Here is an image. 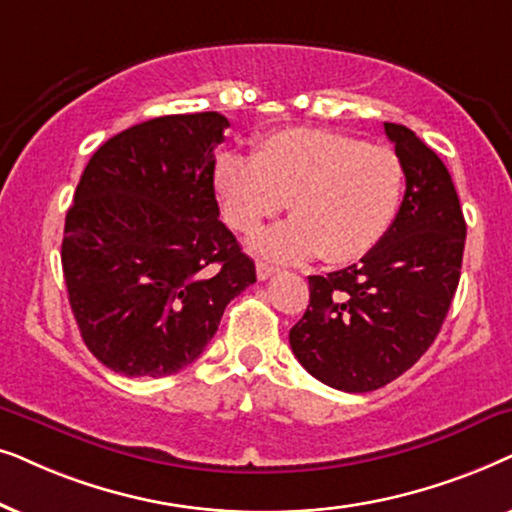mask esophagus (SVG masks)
I'll return each mask as SVG.
<instances>
[{
	"instance_id": "34e87169",
	"label": "esophagus",
	"mask_w": 512,
	"mask_h": 512,
	"mask_svg": "<svg viewBox=\"0 0 512 512\" xmlns=\"http://www.w3.org/2000/svg\"><path fill=\"white\" fill-rule=\"evenodd\" d=\"M276 267H271V264H267V262H257V278H260V281H267V278H271L276 274Z\"/></svg>"
}]
</instances>
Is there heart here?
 I'll return each mask as SVG.
<instances>
[{"label": "heart", "mask_w": 512, "mask_h": 512, "mask_svg": "<svg viewBox=\"0 0 512 512\" xmlns=\"http://www.w3.org/2000/svg\"><path fill=\"white\" fill-rule=\"evenodd\" d=\"M213 182L224 220L255 234L290 201L292 220L252 243L278 262L318 257L349 264L393 227L405 196V166L391 147L367 145L323 128H283L260 140L255 156L215 161Z\"/></svg>", "instance_id": "b5f03b06"}]
</instances>
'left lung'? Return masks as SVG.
Returning a JSON list of instances; mask_svg holds the SVG:
<instances>
[{
	"instance_id": "1",
	"label": "left lung",
	"mask_w": 512,
	"mask_h": 512,
	"mask_svg": "<svg viewBox=\"0 0 512 512\" xmlns=\"http://www.w3.org/2000/svg\"><path fill=\"white\" fill-rule=\"evenodd\" d=\"M405 166L393 227L358 264L309 276V306L290 330L306 372L367 393L410 370L435 342L461 278L466 220L452 175L426 142L384 124Z\"/></svg>"
}]
</instances>
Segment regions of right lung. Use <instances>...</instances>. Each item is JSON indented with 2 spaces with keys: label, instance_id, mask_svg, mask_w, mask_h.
<instances>
[{
  "label": "right lung",
  "instance_id": "1",
  "mask_svg": "<svg viewBox=\"0 0 512 512\" xmlns=\"http://www.w3.org/2000/svg\"><path fill=\"white\" fill-rule=\"evenodd\" d=\"M227 126L217 112L142 121L84 168L60 260L81 339L109 370L180 372L257 281L215 199V147Z\"/></svg>",
  "mask_w": 512,
  "mask_h": 512
}]
</instances>
